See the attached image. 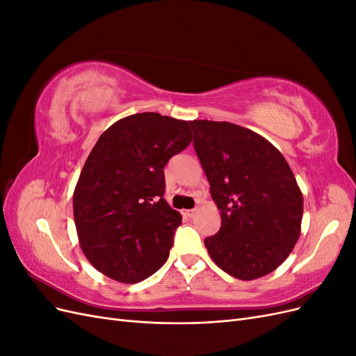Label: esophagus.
Instances as JSON below:
<instances>
[{"mask_svg": "<svg viewBox=\"0 0 356 356\" xmlns=\"http://www.w3.org/2000/svg\"><path fill=\"white\" fill-rule=\"evenodd\" d=\"M181 213L184 215L186 218H193V217H195V213H196V209H184V211H181Z\"/></svg>", "mask_w": 356, "mask_h": 356, "instance_id": "34e87169", "label": "esophagus"}]
</instances>
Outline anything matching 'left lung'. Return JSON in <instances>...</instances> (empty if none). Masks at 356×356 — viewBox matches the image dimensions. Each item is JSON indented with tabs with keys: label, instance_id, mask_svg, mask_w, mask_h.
I'll list each match as a JSON object with an SVG mask.
<instances>
[{
	"label": "left lung",
	"instance_id": "1",
	"mask_svg": "<svg viewBox=\"0 0 356 356\" xmlns=\"http://www.w3.org/2000/svg\"><path fill=\"white\" fill-rule=\"evenodd\" d=\"M196 154L221 211V227L204 239L220 268L241 281L266 276L294 250L303 195L279 149L229 122L193 120Z\"/></svg>",
	"mask_w": 356,
	"mask_h": 356
}]
</instances>
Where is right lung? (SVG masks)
Listing matches in <instances>:
<instances>
[{"instance_id": "1", "label": "right lung", "mask_w": 356, "mask_h": 356, "mask_svg": "<svg viewBox=\"0 0 356 356\" xmlns=\"http://www.w3.org/2000/svg\"><path fill=\"white\" fill-rule=\"evenodd\" d=\"M191 143L188 122L127 115L99 136L72 196L81 251L102 275L141 282L169 257L181 213L163 199V168Z\"/></svg>"}]
</instances>
